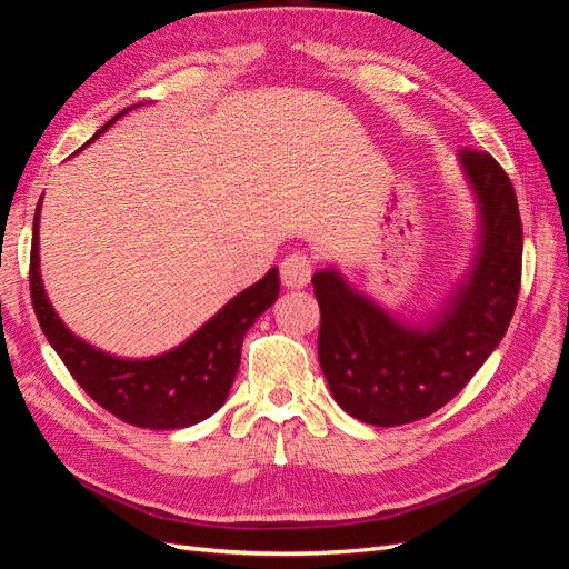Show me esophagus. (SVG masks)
<instances>
[{"label":"esophagus","instance_id":"34e87169","mask_svg":"<svg viewBox=\"0 0 569 569\" xmlns=\"http://www.w3.org/2000/svg\"><path fill=\"white\" fill-rule=\"evenodd\" d=\"M313 266L303 253H291L280 263V278L282 284L289 289H301L311 282Z\"/></svg>","mask_w":569,"mask_h":569}]
</instances>
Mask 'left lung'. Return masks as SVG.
Wrapping results in <instances>:
<instances>
[{"label": "left lung", "instance_id": "left-lung-1", "mask_svg": "<svg viewBox=\"0 0 569 569\" xmlns=\"http://www.w3.org/2000/svg\"><path fill=\"white\" fill-rule=\"evenodd\" d=\"M460 168L479 213V247L465 280L429 322L393 318L337 268L313 274L318 358L335 401L351 418L396 427L449 403L503 339L522 278V220L506 170L462 149Z\"/></svg>", "mask_w": 569, "mask_h": 569}]
</instances>
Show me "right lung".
I'll return each instance as SVG.
<instances>
[{"instance_id": "obj_1", "label": "right lung", "mask_w": 569, "mask_h": 569, "mask_svg": "<svg viewBox=\"0 0 569 569\" xmlns=\"http://www.w3.org/2000/svg\"><path fill=\"white\" fill-rule=\"evenodd\" d=\"M130 109L101 126L92 140ZM40 206L42 201L32 220L30 299L47 341L73 380L111 416L134 427L182 429L211 418L228 399L244 335L256 318L278 301V268H270L266 278L239 291L180 347L153 358H118L76 337L51 308L40 274Z\"/></svg>"}]
</instances>
